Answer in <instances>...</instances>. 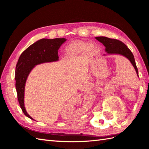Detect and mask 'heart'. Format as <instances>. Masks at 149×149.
Returning <instances> with one entry per match:
<instances>
[{
  "label": "heart",
  "mask_w": 149,
  "mask_h": 149,
  "mask_svg": "<svg viewBox=\"0 0 149 149\" xmlns=\"http://www.w3.org/2000/svg\"><path fill=\"white\" fill-rule=\"evenodd\" d=\"M87 49L88 50H95V48L93 45H88L87 43L81 42H73L66 47L65 54L66 56L68 58H73L85 52Z\"/></svg>",
  "instance_id": "obj_1"
}]
</instances>
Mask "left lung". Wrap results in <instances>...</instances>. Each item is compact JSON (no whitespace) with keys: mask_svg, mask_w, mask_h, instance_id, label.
I'll list each match as a JSON object with an SVG mask.
<instances>
[{"mask_svg":"<svg viewBox=\"0 0 149 149\" xmlns=\"http://www.w3.org/2000/svg\"><path fill=\"white\" fill-rule=\"evenodd\" d=\"M95 38L106 47V51L107 54H117L122 55L127 58L133 65L138 76V70L136 65L134 56L130 49L124 43L120 40L109 38L104 36L96 37Z\"/></svg>","mask_w":149,"mask_h":149,"instance_id":"obj_1","label":"left lung"}]
</instances>
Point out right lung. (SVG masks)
<instances>
[{
	"label": "right lung",
	"mask_w": 149,
	"mask_h": 149,
	"mask_svg": "<svg viewBox=\"0 0 149 149\" xmlns=\"http://www.w3.org/2000/svg\"><path fill=\"white\" fill-rule=\"evenodd\" d=\"M66 40L65 38L41 39L21 54L16 66L15 81L18 102L24 115L33 120L24 107V90L27 78L35 65L58 60V50Z\"/></svg>",
	"instance_id": "add662e5"
}]
</instances>
